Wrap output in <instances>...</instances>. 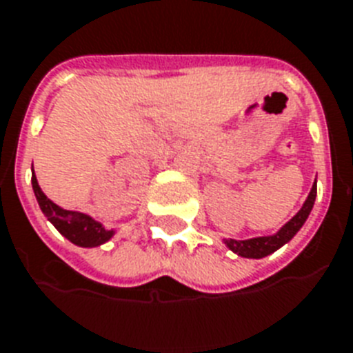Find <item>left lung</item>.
Returning a JSON list of instances; mask_svg holds the SVG:
<instances>
[{"label":"left lung","instance_id":"1","mask_svg":"<svg viewBox=\"0 0 353 353\" xmlns=\"http://www.w3.org/2000/svg\"><path fill=\"white\" fill-rule=\"evenodd\" d=\"M315 196H317V184L312 185L308 199L303 204V208L299 210V213L293 216L292 221L281 228L275 235L270 236H256V239H248V241H235V239H225L224 244L230 248L231 252L236 255L246 256V259H262V256L272 255L273 252H277L279 248L284 246L286 242H290L293 236L297 235V231L303 228V224L308 219L310 211L314 208Z\"/></svg>","mask_w":353,"mask_h":353}]
</instances>
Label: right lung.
<instances>
[{
	"label": "right lung",
	"mask_w": 353,
	"mask_h": 353,
	"mask_svg": "<svg viewBox=\"0 0 353 353\" xmlns=\"http://www.w3.org/2000/svg\"><path fill=\"white\" fill-rule=\"evenodd\" d=\"M32 190L38 200L39 210L43 211V215L47 216V221L52 222L56 230L60 231L65 239H69L72 244L81 248H97L103 242H107L114 235L112 230H105L100 222L91 219L85 213H78V211L63 210L60 205H56L50 199H47V194L41 191L36 174L32 169Z\"/></svg>",
	"instance_id": "obj_1"
}]
</instances>
